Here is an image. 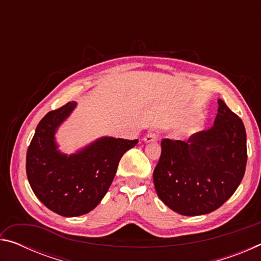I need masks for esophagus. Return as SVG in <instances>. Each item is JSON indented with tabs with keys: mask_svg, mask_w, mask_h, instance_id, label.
Instances as JSON below:
<instances>
[{
	"mask_svg": "<svg viewBox=\"0 0 261 261\" xmlns=\"http://www.w3.org/2000/svg\"><path fill=\"white\" fill-rule=\"evenodd\" d=\"M159 138L158 134L155 132H148V134L144 137L145 143H152V141H156Z\"/></svg>",
	"mask_w": 261,
	"mask_h": 261,
	"instance_id": "obj_1",
	"label": "esophagus"
}]
</instances>
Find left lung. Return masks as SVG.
<instances>
[{
  "instance_id": "obj_1",
  "label": "left lung",
  "mask_w": 261,
  "mask_h": 261,
  "mask_svg": "<svg viewBox=\"0 0 261 261\" xmlns=\"http://www.w3.org/2000/svg\"><path fill=\"white\" fill-rule=\"evenodd\" d=\"M213 126L187 141L162 139L153 180L160 199L176 213L208 214L241 184L247 151L244 124L222 100Z\"/></svg>"
}]
</instances>
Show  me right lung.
Returning <instances> with one entry per match:
<instances>
[{"label":"right lung","instance_id":"right-lung-1","mask_svg":"<svg viewBox=\"0 0 261 261\" xmlns=\"http://www.w3.org/2000/svg\"><path fill=\"white\" fill-rule=\"evenodd\" d=\"M51 110L35 129L26 153V174L35 196L62 216H79L98 206L112 184L118 162L138 140L102 137L76 154L57 149L55 132L76 107Z\"/></svg>","mask_w":261,"mask_h":261}]
</instances>
